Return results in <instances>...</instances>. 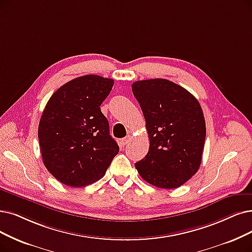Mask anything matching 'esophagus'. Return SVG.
I'll list each match as a JSON object with an SVG mask.
<instances>
[{"label": "esophagus", "mask_w": 252, "mask_h": 252, "mask_svg": "<svg viewBox=\"0 0 252 252\" xmlns=\"http://www.w3.org/2000/svg\"><path fill=\"white\" fill-rule=\"evenodd\" d=\"M130 139H131V136H130V135L126 136L125 138H123L122 140H121V145H122L123 147H124V146H126V145H128V144H129V142H130Z\"/></svg>", "instance_id": "34e87169"}]
</instances>
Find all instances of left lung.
<instances>
[{"label":"left lung","instance_id":"1","mask_svg":"<svg viewBox=\"0 0 252 252\" xmlns=\"http://www.w3.org/2000/svg\"><path fill=\"white\" fill-rule=\"evenodd\" d=\"M132 92L146 120L149 152L135 163L151 185L173 189L196 174L202 162L206 122L197 99L164 78L138 80Z\"/></svg>","mask_w":252,"mask_h":252}]
</instances>
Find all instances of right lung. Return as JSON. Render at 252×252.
<instances>
[{
  "label": "right lung",
  "mask_w": 252,
  "mask_h": 252,
  "mask_svg": "<svg viewBox=\"0 0 252 252\" xmlns=\"http://www.w3.org/2000/svg\"><path fill=\"white\" fill-rule=\"evenodd\" d=\"M114 79L89 74L70 80L49 98L38 127L43 163L60 182L83 187L101 179L119 146L100 105Z\"/></svg>",
  "instance_id": "right-lung-1"
}]
</instances>
